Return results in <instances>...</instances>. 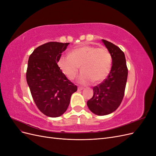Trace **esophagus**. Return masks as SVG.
I'll return each instance as SVG.
<instances>
[{
	"mask_svg": "<svg viewBox=\"0 0 156 156\" xmlns=\"http://www.w3.org/2000/svg\"><path fill=\"white\" fill-rule=\"evenodd\" d=\"M83 90V87H79V88H78V90H79V91Z\"/></svg>",
	"mask_w": 156,
	"mask_h": 156,
	"instance_id": "34e87169",
	"label": "esophagus"
}]
</instances>
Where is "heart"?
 Returning <instances> with one entry per match:
<instances>
[{
    "label": "heart",
    "instance_id": "1",
    "mask_svg": "<svg viewBox=\"0 0 156 156\" xmlns=\"http://www.w3.org/2000/svg\"><path fill=\"white\" fill-rule=\"evenodd\" d=\"M58 66L69 79L76 77L81 66L83 72L79 77V82L88 84L93 81H102L107 77L112 67V56L105 48L83 45L72 49L69 55L61 56Z\"/></svg>",
    "mask_w": 156,
    "mask_h": 156
}]
</instances>
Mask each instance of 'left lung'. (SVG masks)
Returning <instances> with one entry per match:
<instances>
[{
  "instance_id": "left-lung-1",
  "label": "left lung",
  "mask_w": 156,
  "mask_h": 156,
  "mask_svg": "<svg viewBox=\"0 0 156 156\" xmlns=\"http://www.w3.org/2000/svg\"><path fill=\"white\" fill-rule=\"evenodd\" d=\"M101 41L111 55V70L103 83L93 88V96L87 101L89 109L98 116L109 115L119 107L124 96L128 73L124 52L110 41Z\"/></svg>"
}]
</instances>
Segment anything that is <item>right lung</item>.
Wrapping results in <instances>:
<instances>
[{
  "mask_svg": "<svg viewBox=\"0 0 156 156\" xmlns=\"http://www.w3.org/2000/svg\"><path fill=\"white\" fill-rule=\"evenodd\" d=\"M69 44L48 42L35 49L28 61L27 82L32 98L39 110L49 117L62 115L77 90L57 64Z\"/></svg>",
  "mask_w": 156,
  "mask_h": 156,
  "instance_id": "obj_1",
  "label": "right lung"
}]
</instances>
